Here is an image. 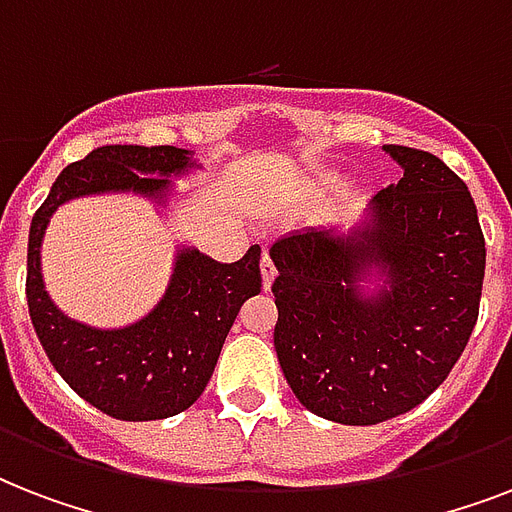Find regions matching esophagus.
<instances>
[{"label":"esophagus","mask_w":512,"mask_h":512,"mask_svg":"<svg viewBox=\"0 0 512 512\" xmlns=\"http://www.w3.org/2000/svg\"><path fill=\"white\" fill-rule=\"evenodd\" d=\"M260 273H263V289H271L273 279H276V265H273L271 255H263V260H260Z\"/></svg>","instance_id":"obj_1"}]
</instances>
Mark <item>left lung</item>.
<instances>
[{"mask_svg":"<svg viewBox=\"0 0 512 512\" xmlns=\"http://www.w3.org/2000/svg\"><path fill=\"white\" fill-rule=\"evenodd\" d=\"M382 148L404 177L372 196L361 223L305 228L271 247L281 372L308 412L340 425L422 404L468 345L484 284L468 185L428 151Z\"/></svg>","mask_w":512,"mask_h":512,"instance_id":"left-lung-1","label":"left lung"}]
</instances>
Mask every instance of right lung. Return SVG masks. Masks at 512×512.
Listing matches in <instances>:
<instances>
[{
    "label": "right lung",
    "mask_w": 512,
    "mask_h": 512,
    "mask_svg": "<svg viewBox=\"0 0 512 512\" xmlns=\"http://www.w3.org/2000/svg\"><path fill=\"white\" fill-rule=\"evenodd\" d=\"M199 170L193 151L175 146H103L68 164L36 209L28 231L26 297L31 324L55 372L108 417L164 420L196 401L244 300L260 295V247L236 263H217L196 247H177L162 300L135 324L98 329L52 303L42 279V239L60 204L98 193H138L167 207L172 177Z\"/></svg>",
    "instance_id": "right-lung-1"
}]
</instances>
